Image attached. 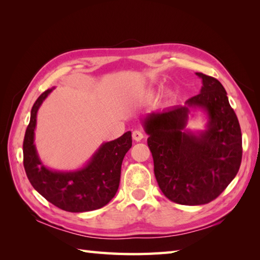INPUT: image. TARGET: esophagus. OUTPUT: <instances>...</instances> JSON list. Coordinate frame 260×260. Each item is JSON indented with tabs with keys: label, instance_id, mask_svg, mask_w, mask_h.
I'll return each mask as SVG.
<instances>
[{
	"label": "esophagus",
	"instance_id": "1",
	"mask_svg": "<svg viewBox=\"0 0 260 260\" xmlns=\"http://www.w3.org/2000/svg\"><path fill=\"white\" fill-rule=\"evenodd\" d=\"M143 139H144V135H143V133L141 131H134L133 132V140L136 141V142H140L142 141Z\"/></svg>",
	"mask_w": 260,
	"mask_h": 260
}]
</instances>
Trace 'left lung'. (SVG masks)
I'll use <instances>...</instances> for the list:
<instances>
[{
	"label": "left lung",
	"instance_id": "8db88e82",
	"mask_svg": "<svg viewBox=\"0 0 260 260\" xmlns=\"http://www.w3.org/2000/svg\"><path fill=\"white\" fill-rule=\"evenodd\" d=\"M197 76L203 85L199 95L184 106L148 114L143 121L159 189L184 206L218 198L238 173L242 157L240 125L223 86L213 77ZM190 108L207 113L206 131L194 135L185 129Z\"/></svg>",
	"mask_w": 260,
	"mask_h": 260
}]
</instances>
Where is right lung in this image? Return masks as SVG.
<instances>
[{"instance_id": "right-lung-1", "label": "right lung", "mask_w": 260, "mask_h": 260, "mask_svg": "<svg viewBox=\"0 0 260 260\" xmlns=\"http://www.w3.org/2000/svg\"><path fill=\"white\" fill-rule=\"evenodd\" d=\"M52 89L42 92L31 109L23 141V165L27 179L46 200L64 211L85 212L101 209L118 190L121 163L132 147V133L126 132L117 140L104 143L80 170L73 172L49 170L41 163L33 142L39 107Z\"/></svg>"}]
</instances>
